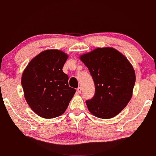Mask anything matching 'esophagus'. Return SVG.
Segmentation results:
<instances>
[{
  "label": "esophagus",
  "instance_id": "1",
  "mask_svg": "<svg viewBox=\"0 0 156 156\" xmlns=\"http://www.w3.org/2000/svg\"><path fill=\"white\" fill-rule=\"evenodd\" d=\"M81 91H82V89H81V87H79L78 89H77V92H78V93H81Z\"/></svg>",
  "mask_w": 156,
  "mask_h": 156
}]
</instances>
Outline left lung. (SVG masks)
I'll return each instance as SVG.
<instances>
[{
  "mask_svg": "<svg viewBox=\"0 0 156 156\" xmlns=\"http://www.w3.org/2000/svg\"><path fill=\"white\" fill-rule=\"evenodd\" d=\"M93 79L95 92L86 101L92 115L111 119L130 101L136 83L133 66L121 52L111 47L98 48L80 57Z\"/></svg>",
  "mask_w": 156,
  "mask_h": 156,
  "instance_id": "8db88e82",
  "label": "left lung"
}]
</instances>
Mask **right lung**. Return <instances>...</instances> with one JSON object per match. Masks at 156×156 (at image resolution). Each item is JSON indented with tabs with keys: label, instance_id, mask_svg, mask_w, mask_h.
<instances>
[{
	"label": "right lung",
	"instance_id": "right-lung-1",
	"mask_svg": "<svg viewBox=\"0 0 156 156\" xmlns=\"http://www.w3.org/2000/svg\"><path fill=\"white\" fill-rule=\"evenodd\" d=\"M68 55L57 49L41 52L29 63L21 78L24 97L30 108L44 119L66 111L76 90L69 87L63 72Z\"/></svg>",
	"mask_w": 156,
	"mask_h": 156
}]
</instances>
